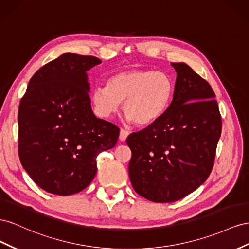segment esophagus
I'll list each match as a JSON object with an SVG mask.
<instances>
[{
    "label": "esophagus",
    "instance_id": "1",
    "mask_svg": "<svg viewBox=\"0 0 249 249\" xmlns=\"http://www.w3.org/2000/svg\"><path fill=\"white\" fill-rule=\"evenodd\" d=\"M128 136H129V132L127 131V130H125V129H121L120 130V137H119V139H120L121 142L126 141V139H127V137H128Z\"/></svg>",
    "mask_w": 249,
    "mask_h": 249
}]
</instances>
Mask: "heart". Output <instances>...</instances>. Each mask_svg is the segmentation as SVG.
Instances as JSON below:
<instances>
[{
  "mask_svg": "<svg viewBox=\"0 0 249 249\" xmlns=\"http://www.w3.org/2000/svg\"><path fill=\"white\" fill-rule=\"evenodd\" d=\"M173 84L164 72L132 70L111 76L107 85H97L90 101L99 117L107 119L120 109L129 122L146 126L159 120L168 108Z\"/></svg>",
  "mask_w": 249,
  "mask_h": 249,
  "instance_id": "1",
  "label": "heart"
}]
</instances>
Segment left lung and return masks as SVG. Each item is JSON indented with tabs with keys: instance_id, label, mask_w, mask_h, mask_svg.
<instances>
[{
	"instance_id": "obj_1",
	"label": "left lung",
	"mask_w": 249,
	"mask_h": 249,
	"mask_svg": "<svg viewBox=\"0 0 249 249\" xmlns=\"http://www.w3.org/2000/svg\"><path fill=\"white\" fill-rule=\"evenodd\" d=\"M176 71L173 99L159 120L127 138L133 189L153 202H174L208 179L221 136L211 85L184 62Z\"/></svg>"
}]
</instances>
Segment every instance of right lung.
I'll use <instances>...</instances> for the list:
<instances>
[{
	"label": "right lung",
	"mask_w": 249,
	"mask_h": 249,
	"mask_svg": "<svg viewBox=\"0 0 249 249\" xmlns=\"http://www.w3.org/2000/svg\"><path fill=\"white\" fill-rule=\"evenodd\" d=\"M101 60L65 53L30 79L18 108V155L26 172L48 193L67 196L87 188L96 159L116 146L120 130L90 106L88 71Z\"/></svg>",
	"instance_id": "right-lung-1"
}]
</instances>
